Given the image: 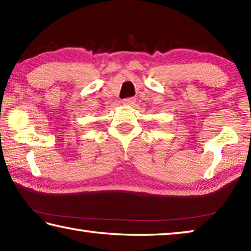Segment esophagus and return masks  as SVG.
<instances>
[{"label":"esophagus","mask_w":251,"mask_h":251,"mask_svg":"<svg viewBox=\"0 0 251 251\" xmlns=\"http://www.w3.org/2000/svg\"><path fill=\"white\" fill-rule=\"evenodd\" d=\"M123 104L128 105V106H133L135 104V99H134V97H127V99L123 100Z\"/></svg>","instance_id":"esophagus-1"}]
</instances>
